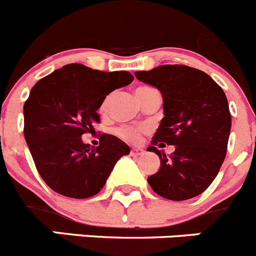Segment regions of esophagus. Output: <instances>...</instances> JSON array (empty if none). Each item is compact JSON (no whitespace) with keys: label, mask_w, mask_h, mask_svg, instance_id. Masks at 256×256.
Returning <instances> with one entry per match:
<instances>
[{"label":"esophagus","mask_w":256,"mask_h":256,"mask_svg":"<svg viewBox=\"0 0 256 256\" xmlns=\"http://www.w3.org/2000/svg\"><path fill=\"white\" fill-rule=\"evenodd\" d=\"M143 153V150L140 147H132V150H130V154L132 156H140Z\"/></svg>","instance_id":"1"}]
</instances>
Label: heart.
<instances>
[{"label": "heart", "mask_w": 256, "mask_h": 256, "mask_svg": "<svg viewBox=\"0 0 256 256\" xmlns=\"http://www.w3.org/2000/svg\"><path fill=\"white\" fill-rule=\"evenodd\" d=\"M146 89H150V88H140V89L137 90V93L143 92V90ZM109 103H110V96H106L100 106V113H106V112L108 110ZM142 132H143V128H140V126H120V128L116 130V134H118L119 137L123 138V140H126V142H132V143H136L140 140Z\"/></svg>", "instance_id": "obj_1"}]
</instances>
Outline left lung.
<instances>
[{
	"instance_id": "8db88e82",
	"label": "left lung",
	"mask_w": 256,
	"mask_h": 256,
	"mask_svg": "<svg viewBox=\"0 0 256 256\" xmlns=\"http://www.w3.org/2000/svg\"><path fill=\"white\" fill-rule=\"evenodd\" d=\"M136 78L162 94L163 114L152 146L160 160L157 174L148 177L153 191L172 201L202 194L218 176L228 150L231 116L228 99L206 72L186 65H160ZM175 146L166 156L154 147Z\"/></svg>"
}]
</instances>
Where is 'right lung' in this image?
Segmentation results:
<instances>
[{"label":"right lung","mask_w":256,"mask_h":256,"mask_svg":"<svg viewBox=\"0 0 256 256\" xmlns=\"http://www.w3.org/2000/svg\"><path fill=\"white\" fill-rule=\"evenodd\" d=\"M128 72H100L68 64L38 80L24 106L26 143L38 174L51 190L72 198H88L106 184L130 146L102 134L96 148L82 136L100 122L98 109L113 90L133 82Z\"/></svg>","instance_id":"right-lung-1"}]
</instances>
